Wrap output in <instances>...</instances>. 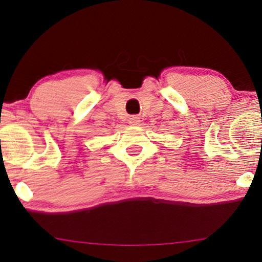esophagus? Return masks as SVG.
I'll return each mask as SVG.
<instances>
[{"instance_id": "obj_1", "label": "esophagus", "mask_w": 262, "mask_h": 262, "mask_svg": "<svg viewBox=\"0 0 262 262\" xmlns=\"http://www.w3.org/2000/svg\"><path fill=\"white\" fill-rule=\"evenodd\" d=\"M139 122H140V118L138 116H130V117H129V123H130L132 125L139 124Z\"/></svg>"}]
</instances>
